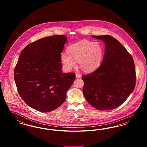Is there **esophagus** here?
<instances>
[{
    "mask_svg": "<svg viewBox=\"0 0 147 147\" xmlns=\"http://www.w3.org/2000/svg\"><path fill=\"white\" fill-rule=\"evenodd\" d=\"M76 78H80V77H82L81 74H80L79 73H77L76 74Z\"/></svg>",
    "mask_w": 147,
    "mask_h": 147,
    "instance_id": "obj_1",
    "label": "esophagus"
}]
</instances>
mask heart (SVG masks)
<instances>
[{
  "instance_id": "heart-1",
  "label": "heart",
  "mask_w": 147,
  "mask_h": 147,
  "mask_svg": "<svg viewBox=\"0 0 147 147\" xmlns=\"http://www.w3.org/2000/svg\"><path fill=\"white\" fill-rule=\"evenodd\" d=\"M67 53L61 55V61L64 67L70 70L76 66V61L85 71L95 70L100 64L104 49L98 42L82 40L67 47Z\"/></svg>"
}]
</instances>
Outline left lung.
Returning <instances> with one entry per match:
<instances>
[{"instance_id": "1", "label": "left lung", "mask_w": 147, "mask_h": 147, "mask_svg": "<svg viewBox=\"0 0 147 147\" xmlns=\"http://www.w3.org/2000/svg\"><path fill=\"white\" fill-rule=\"evenodd\" d=\"M92 37L105 42V55L96 70L82 76L83 92L94 108L113 110L122 105L134 89L136 75L133 57L112 36Z\"/></svg>"}]
</instances>
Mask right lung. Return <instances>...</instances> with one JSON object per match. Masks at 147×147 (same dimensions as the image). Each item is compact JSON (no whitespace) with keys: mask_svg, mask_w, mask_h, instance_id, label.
<instances>
[{"mask_svg":"<svg viewBox=\"0 0 147 147\" xmlns=\"http://www.w3.org/2000/svg\"><path fill=\"white\" fill-rule=\"evenodd\" d=\"M67 37L54 35L32 42L22 51L14 69L19 95L37 111H52L63 104L76 79L62 73L61 53Z\"/></svg>","mask_w":147,"mask_h":147,"instance_id":"right-lung-1","label":"right lung"}]
</instances>
